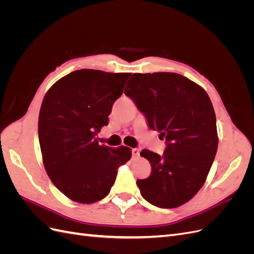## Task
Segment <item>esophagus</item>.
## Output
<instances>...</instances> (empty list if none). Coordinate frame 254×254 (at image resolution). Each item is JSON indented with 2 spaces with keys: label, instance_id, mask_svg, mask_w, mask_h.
<instances>
[{
  "label": "esophagus",
  "instance_id": "34e87169",
  "mask_svg": "<svg viewBox=\"0 0 254 254\" xmlns=\"http://www.w3.org/2000/svg\"><path fill=\"white\" fill-rule=\"evenodd\" d=\"M140 155V149L139 148H132V157L136 158Z\"/></svg>",
  "mask_w": 254,
  "mask_h": 254
}]
</instances>
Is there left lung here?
<instances>
[{
	"label": "left lung",
	"instance_id": "8db88e82",
	"mask_svg": "<svg viewBox=\"0 0 254 254\" xmlns=\"http://www.w3.org/2000/svg\"><path fill=\"white\" fill-rule=\"evenodd\" d=\"M148 127L165 140L163 155L143 149L148 178L136 181L146 201L162 209L188 202L201 189L216 155V117L197 83L176 73H135L125 88Z\"/></svg>",
	"mask_w": 254,
	"mask_h": 254
}]
</instances>
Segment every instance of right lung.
<instances>
[{
  "instance_id": "right-lung-1",
  "label": "right lung",
  "mask_w": 254,
  "mask_h": 254,
  "mask_svg": "<svg viewBox=\"0 0 254 254\" xmlns=\"http://www.w3.org/2000/svg\"><path fill=\"white\" fill-rule=\"evenodd\" d=\"M130 75L82 68L54 83L43 98L38 134L45 171L61 193L76 202L105 198L119 167L131 158L129 147L113 149L96 137L108 125Z\"/></svg>"
}]
</instances>
